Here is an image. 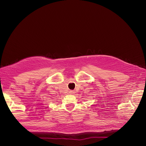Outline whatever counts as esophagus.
I'll return each instance as SVG.
<instances>
[{
	"instance_id": "obj_1",
	"label": "esophagus",
	"mask_w": 146,
	"mask_h": 146,
	"mask_svg": "<svg viewBox=\"0 0 146 146\" xmlns=\"http://www.w3.org/2000/svg\"><path fill=\"white\" fill-rule=\"evenodd\" d=\"M70 92V94H74V90H70V92Z\"/></svg>"
}]
</instances>
